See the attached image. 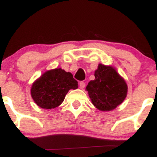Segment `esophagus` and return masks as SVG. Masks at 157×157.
Returning a JSON list of instances; mask_svg holds the SVG:
<instances>
[{
    "instance_id": "34e87169",
    "label": "esophagus",
    "mask_w": 157,
    "mask_h": 157,
    "mask_svg": "<svg viewBox=\"0 0 157 157\" xmlns=\"http://www.w3.org/2000/svg\"><path fill=\"white\" fill-rule=\"evenodd\" d=\"M79 85H80V88L81 89H84L85 86H86V83H85V82H83V81H80Z\"/></svg>"
}]
</instances>
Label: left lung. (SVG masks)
Here are the masks:
<instances>
[{
  "instance_id": "obj_1",
  "label": "left lung",
  "mask_w": 157,
  "mask_h": 157,
  "mask_svg": "<svg viewBox=\"0 0 157 157\" xmlns=\"http://www.w3.org/2000/svg\"><path fill=\"white\" fill-rule=\"evenodd\" d=\"M95 79L86 86L92 104L100 111L116 109L127 96L128 86L125 80L112 66L100 63L94 72Z\"/></svg>"
}]
</instances>
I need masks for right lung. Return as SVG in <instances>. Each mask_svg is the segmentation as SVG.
Wrapping results in <instances>:
<instances>
[{
	"label": "right lung",
	"mask_w": 157,
	"mask_h": 157,
	"mask_svg": "<svg viewBox=\"0 0 157 157\" xmlns=\"http://www.w3.org/2000/svg\"><path fill=\"white\" fill-rule=\"evenodd\" d=\"M78 88V82L71 73L62 68H55L43 74L31 88V95L39 107L52 109L63 102L70 89Z\"/></svg>",
	"instance_id": "obj_1"
}]
</instances>
